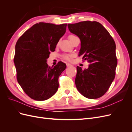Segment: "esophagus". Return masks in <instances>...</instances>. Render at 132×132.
Segmentation results:
<instances>
[{
	"label": "esophagus",
	"mask_w": 132,
	"mask_h": 132,
	"mask_svg": "<svg viewBox=\"0 0 132 132\" xmlns=\"http://www.w3.org/2000/svg\"><path fill=\"white\" fill-rule=\"evenodd\" d=\"M67 66L68 67H71V66H72V65L70 64H69V63H67Z\"/></svg>",
	"instance_id": "1"
}]
</instances>
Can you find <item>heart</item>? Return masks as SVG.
Instances as JSON below:
<instances>
[{
	"label": "heart",
	"mask_w": 132,
	"mask_h": 132,
	"mask_svg": "<svg viewBox=\"0 0 132 132\" xmlns=\"http://www.w3.org/2000/svg\"><path fill=\"white\" fill-rule=\"evenodd\" d=\"M75 37H77V36H76L75 35H72V34L69 35V36H68V38L69 39V40L70 41V42L71 41H73ZM73 55L71 54H64L63 55V58L68 61H71V59H72V58H73Z\"/></svg>",
	"instance_id": "heart-1"
}]
</instances>
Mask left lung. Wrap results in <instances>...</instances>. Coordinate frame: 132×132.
I'll return each instance as SVG.
<instances>
[{"label":"left lung","instance_id":"1","mask_svg":"<svg viewBox=\"0 0 132 132\" xmlns=\"http://www.w3.org/2000/svg\"><path fill=\"white\" fill-rule=\"evenodd\" d=\"M68 26L71 33L80 39L79 55L90 63L86 69L77 67L76 86L84 97L98 98L109 90L115 77L117 58L114 39L97 21L69 23Z\"/></svg>","mask_w":132,"mask_h":132}]
</instances>
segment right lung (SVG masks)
<instances>
[{"mask_svg":"<svg viewBox=\"0 0 132 132\" xmlns=\"http://www.w3.org/2000/svg\"><path fill=\"white\" fill-rule=\"evenodd\" d=\"M67 23L39 22L27 30L16 43L14 62L17 80L26 95L37 101L50 98L56 93L58 78L66 68L59 62L48 65L47 59L66 31Z\"/></svg>","mask_w":132,"mask_h":132,"instance_id":"right-lung-1","label":"right lung"}]
</instances>
